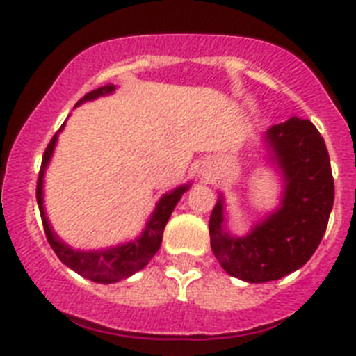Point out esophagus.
<instances>
[{
    "instance_id": "esophagus-1",
    "label": "esophagus",
    "mask_w": 356,
    "mask_h": 356,
    "mask_svg": "<svg viewBox=\"0 0 356 356\" xmlns=\"http://www.w3.org/2000/svg\"><path fill=\"white\" fill-rule=\"evenodd\" d=\"M200 175L203 176V178H207V180H209L210 176H212V169H210V165H209V163H203V165H201V169H200Z\"/></svg>"
}]
</instances>
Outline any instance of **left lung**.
<instances>
[{
	"label": "left lung",
	"instance_id": "8db88e82",
	"mask_svg": "<svg viewBox=\"0 0 356 356\" xmlns=\"http://www.w3.org/2000/svg\"><path fill=\"white\" fill-rule=\"evenodd\" d=\"M269 159L284 181L282 200L246 235L226 229L225 197L210 216V246L229 276L264 284L291 275L316 253L333 207L326 144L308 119L291 118L264 134Z\"/></svg>",
	"mask_w": 356,
	"mask_h": 356
}]
</instances>
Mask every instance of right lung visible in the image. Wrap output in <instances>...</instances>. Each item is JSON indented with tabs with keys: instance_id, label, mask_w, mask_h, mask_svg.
Here are the masks:
<instances>
[{
	"instance_id": "add662e5",
	"label": "right lung",
	"mask_w": 356,
	"mask_h": 356,
	"mask_svg": "<svg viewBox=\"0 0 356 356\" xmlns=\"http://www.w3.org/2000/svg\"><path fill=\"white\" fill-rule=\"evenodd\" d=\"M114 90L115 85H103V87L92 90V92L85 94L80 102L76 103V106L85 102H92V99H97V97L102 96H108V94H112ZM64 127L65 122L62 124L60 130L53 135L51 143L48 144V147L44 151L42 165H40L39 180H37V203H39L40 217H42L44 232H46L49 246L53 248L56 257H58L69 269H72L74 273L81 275L83 278L97 282V284H115L119 280L130 278L131 275L140 271V269L146 267L147 262L155 257L160 244H162L163 228L168 225L169 217H171L176 203L180 201L184 193H187L191 184H184L180 185V187L172 188V191L163 194V196L156 201L155 210L151 212L149 219H147L146 226H144L143 229V234H140L139 237H135L134 241L122 242V244L106 248V250H74V248L65 244V242L53 232L51 225H49L48 221V216H46V209H44V175H46V169H48L49 162H51L53 151H55L56 140H58V134L64 130Z\"/></svg>"
}]
</instances>
